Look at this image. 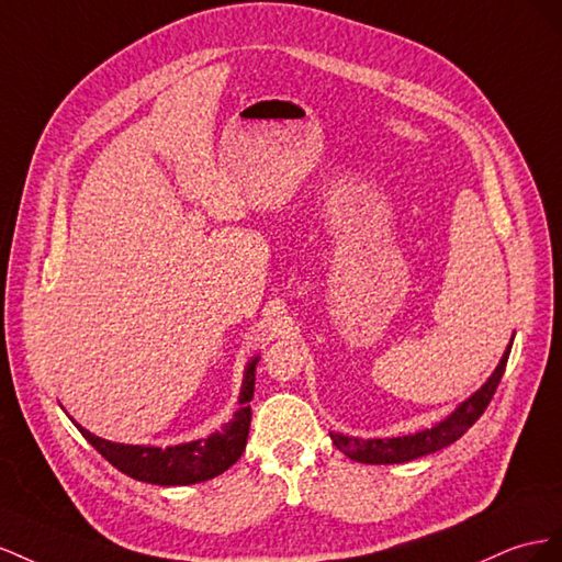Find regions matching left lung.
Returning a JSON list of instances; mask_svg holds the SVG:
<instances>
[{"mask_svg":"<svg viewBox=\"0 0 562 562\" xmlns=\"http://www.w3.org/2000/svg\"><path fill=\"white\" fill-rule=\"evenodd\" d=\"M510 346H513V341L504 350L499 364H496V370L492 372L485 386L475 391L469 400H463V403L450 416H447L445 422L436 424L432 428L412 432V436H403V438L360 440V438L341 436V432H331L334 445L339 447L346 457H350L352 461H360V463H405V461L438 452V450H442V447L457 442L463 432H467L487 409L490 400L504 376Z\"/></svg>","mask_w":562,"mask_h":562,"instance_id":"8db88e82","label":"left lung"}]
</instances>
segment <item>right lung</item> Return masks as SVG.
Wrapping results in <instances>:
<instances>
[{
	"label": "right lung",
	"mask_w": 562,
	"mask_h": 562,
	"mask_svg": "<svg viewBox=\"0 0 562 562\" xmlns=\"http://www.w3.org/2000/svg\"><path fill=\"white\" fill-rule=\"evenodd\" d=\"M256 362L254 358L243 379V391H239V409L233 414V419L221 430L212 432L210 438L192 440L173 447H150V445H122L110 442L99 436H93L87 428L75 424L79 432L95 447V452L105 457L117 471L126 473L134 480L153 485H192L204 483V480L216 477L223 471H228L233 463L243 457L249 422H251V397H254V381H256Z\"/></svg>",
	"instance_id": "obj_1"
}]
</instances>
